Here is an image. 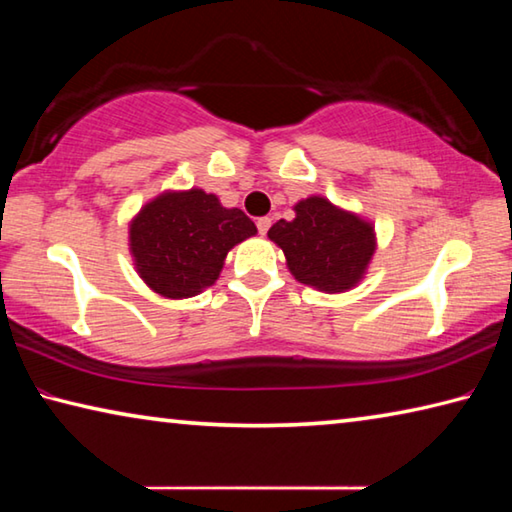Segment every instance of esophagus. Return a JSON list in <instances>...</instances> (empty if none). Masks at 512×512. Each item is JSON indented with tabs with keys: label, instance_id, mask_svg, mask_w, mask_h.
Masks as SVG:
<instances>
[{
	"label": "esophagus",
	"instance_id": "esophagus-1",
	"mask_svg": "<svg viewBox=\"0 0 512 512\" xmlns=\"http://www.w3.org/2000/svg\"><path fill=\"white\" fill-rule=\"evenodd\" d=\"M268 228H271V219H268V216H262V219H257V230H259V235H266Z\"/></svg>",
	"mask_w": 512,
	"mask_h": 512
}]
</instances>
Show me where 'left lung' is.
<instances>
[{"label": "left lung", "instance_id": "1", "mask_svg": "<svg viewBox=\"0 0 512 512\" xmlns=\"http://www.w3.org/2000/svg\"><path fill=\"white\" fill-rule=\"evenodd\" d=\"M293 212L291 221L280 219L268 230L291 275L325 293L357 287L377 250L375 225L323 196L302 198Z\"/></svg>", "mask_w": 512, "mask_h": 512}]
</instances>
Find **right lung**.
<instances>
[{"label":"right lung","mask_w":512,"mask_h":512,"mask_svg":"<svg viewBox=\"0 0 512 512\" xmlns=\"http://www.w3.org/2000/svg\"><path fill=\"white\" fill-rule=\"evenodd\" d=\"M253 235L255 223L239 207H223L198 187L169 189L133 216L128 248L146 287L183 300L212 287L230 250Z\"/></svg>","instance_id":"1"}]
</instances>
